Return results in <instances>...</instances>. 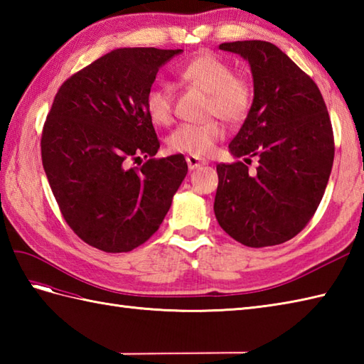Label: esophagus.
<instances>
[{"mask_svg": "<svg viewBox=\"0 0 364 364\" xmlns=\"http://www.w3.org/2000/svg\"><path fill=\"white\" fill-rule=\"evenodd\" d=\"M186 162H188V167L191 168V170H194V168H198V167H202V166H205L206 162L203 161V159H200V158H197V156H186Z\"/></svg>", "mask_w": 364, "mask_h": 364, "instance_id": "1", "label": "esophagus"}]
</instances>
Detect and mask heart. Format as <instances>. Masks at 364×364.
<instances>
[{"label": "heart", "mask_w": 364, "mask_h": 364, "mask_svg": "<svg viewBox=\"0 0 364 364\" xmlns=\"http://www.w3.org/2000/svg\"><path fill=\"white\" fill-rule=\"evenodd\" d=\"M188 86L208 92L206 115H218L231 125L244 122L253 106V84L245 75L235 73L227 59L211 51H200L176 70ZM144 107L149 119L159 127L173 122V92L167 86H151L146 90ZM225 137V127L218 119L202 123H184L167 139L168 149L191 156H208Z\"/></svg>", "instance_id": "1"}]
</instances>
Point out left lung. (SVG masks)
Returning a JSON list of instances; mask_svg holds the SVG:
<instances>
[{
  "mask_svg": "<svg viewBox=\"0 0 364 364\" xmlns=\"http://www.w3.org/2000/svg\"><path fill=\"white\" fill-rule=\"evenodd\" d=\"M219 48L241 54L253 75V106L230 142L236 158L218 164L214 214L227 235L247 247L289 241L311 220L326 192L335 139L316 82L270 42ZM259 158L252 174L248 164Z\"/></svg>",
  "mask_w": 364,
  "mask_h": 364,
  "instance_id": "obj_1",
  "label": "left lung"
}]
</instances>
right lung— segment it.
Listing matches in <instances>:
<instances>
[{"label": "right lung", "instance_id": "add662e5", "mask_svg": "<svg viewBox=\"0 0 364 364\" xmlns=\"http://www.w3.org/2000/svg\"><path fill=\"white\" fill-rule=\"evenodd\" d=\"M181 51L114 50L65 80L53 100L41 139L45 173L68 227L98 250L131 252L149 241L188 173L183 154L153 158L159 139L144 107L159 67Z\"/></svg>", "mask_w": 364, "mask_h": 364}]
</instances>
